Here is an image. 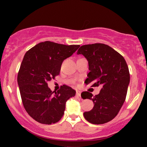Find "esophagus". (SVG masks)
I'll list each match as a JSON object with an SVG mask.
<instances>
[{
    "mask_svg": "<svg viewBox=\"0 0 147 147\" xmlns=\"http://www.w3.org/2000/svg\"><path fill=\"white\" fill-rule=\"evenodd\" d=\"M76 95L78 96V97H80V96H81V91L77 90V92H76Z\"/></svg>",
    "mask_w": 147,
    "mask_h": 147,
    "instance_id": "34e87169",
    "label": "esophagus"
}]
</instances>
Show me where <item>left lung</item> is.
Returning <instances> with one entry per match:
<instances>
[{
  "instance_id": "obj_1",
  "label": "left lung",
  "mask_w": 147,
  "mask_h": 147,
  "mask_svg": "<svg viewBox=\"0 0 147 147\" xmlns=\"http://www.w3.org/2000/svg\"><path fill=\"white\" fill-rule=\"evenodd\" d=\"M77 55H83L88 61L89 73L86 85L102 88L98 95L83 92V99H92L94 106L84 113L88 122L102 124L115 117L126 99L130 82L129 68L122 55L104 43L84 45L80 47Z\"/></svg>"
}]
</instances>
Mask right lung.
Instances as JSON below:
<instances>
[{"instance_id":"add662e5","label":"right lung","mask_w":147,"mask_h":147,"mask_svg":"<svg viewBox=\"0 0 147 147\" xmlns=\"http://www.w3.org/2000/svg\"><path fill=\"white\" fill-rule=\"evenodd\" d=\"M79 46L48 41L38 43L25 53L17 82L25 111L36 122L44 124L59 122L67 100L75 95L76 91L66 85L52 92L48 82L59 75L63 60L72 56Z\"/></svg>"}]
</instances>
